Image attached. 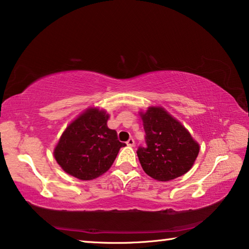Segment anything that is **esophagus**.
Listing matches in <instances>:
<instances>
[{"instance_id": "34e87169", "label": "esophagus", "mask_w": 249, "mask_h": 249, "mask_svg": "<svg viewBox=\"0 0 249 249\" xmlns=\"http://www.w3.org/2000/svg\"><path fill=\"white\" fill-rule=\"evenodd\" d=\"M126 144H127V146H129V147H133L134 145H135V141H134V138H129V140L126 142Z\"/></svg>"}]
</instances>
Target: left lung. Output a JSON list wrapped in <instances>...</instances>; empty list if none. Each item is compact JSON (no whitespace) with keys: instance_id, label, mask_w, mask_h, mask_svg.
Returning <instances> with one entry per match:
<instances>
[{"instance_id":"8db88e82","label":"left lung","mask_w":249,"mask_h":249,"mask_svg":"<svg viewBox=\"0 0 249 249\" xmlns=\"http://www.w3.org/2000/svg\"><path fill=\"white\" fill-rule=\"evenodd\" d=\"M142 119L146 147L136 153L146 174L169 181L190 170L200 150L190 133L162 107H149Z\"/></svg>"}]
</instances>
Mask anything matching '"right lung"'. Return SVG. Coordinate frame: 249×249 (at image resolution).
Returning a JSON list of instances; mask_svg holds the SVG:
<instances>
[{"label":"right lung","instance_id":"1","mask_svg":"<svg viewBox=\"0 0 249 249\" xmlns=\"http://www.w3.org/2000/svg\"><path fill=\"white\" fill-rule=\"evenodd\" d=\"M108 115L98 108L87 109L62 134L53 155L67 174L80 180L103 175L114 162L125 142L107 127Z\"/></svg>","mask_w":249,"mask_h":249}]
</instances>
